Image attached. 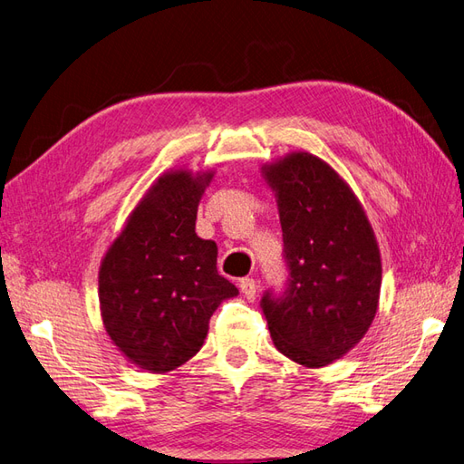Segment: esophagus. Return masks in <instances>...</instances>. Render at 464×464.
I'll return each mask as SVG.
<instances>
[{
    "mask_svg": "<svg viewBox=\"0 0 464 464\" xmlns=\"http://www.w3.org/2000/svg\"><path fill=\"white\" fill-rule=\"evenodd\" d=\"M239 286H241V292H243V295H245V298H246L248 302H255V300H256V295H258V284H256L255 278H243Z\"/></svg>",
    "mask_w": 464,
    "mask_h": 464,
    "instance_id": "1",
    "label": "esophagus"
}]
</instances>
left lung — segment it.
Instances as JSON below:
<instances>
[{
	"mask_svg": "<svg viewBox=\"0 0 464 464\" xmlns=\"http://www.w3.org/2000/svg\"><path fill=\"white\" fill-rule=\"evenodd\" d=\"M276 196L290 278L280 298L265 294L275 347L322 368L359 343L378 310L382 263L364 208L334 166L295 150L260 169Z\"/></svg>",
	"mask_w": 464,
	"mask_h": 464,
	"instance_id": "8db88e82",
	"label": "left lung"
}]
</instances>
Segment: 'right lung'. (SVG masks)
<instances>
[{
  "mask_svg": "<svg viewBox=\"0 0 464 464\" xmlns=\"http://www.w3.org/2000/svg\"><path fill=\"white\" fill-rule=\"evenodd\" d=\"M216 170L160 174L100 265V312L113 345L152 374L201 349L209 317L239 290L218 272V245L196 233L199 199Z\"/></svg>",
  "mask_w": 464,
  "mask_h": 464,
  "instance_id": "obj_1",
  "label": "right lung"
}]
</instances>
